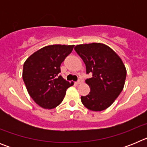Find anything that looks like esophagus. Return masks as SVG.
<instances>
[{"label":"esophagus","instance_id":"esophagus-1","mask_svg":"<svg viewBox=\"0 0 147 147\" xmlns=\"http://www.w3.org/2000/svg\"><path fill=\"white\" fill-rule=\"evenodd\" d=\"M81 83H82V80H80L79 81L76 82H75V84H76V85H80V84H81Z\"/></svg>","mask_w":147,"mask_h":147}]
</instances>
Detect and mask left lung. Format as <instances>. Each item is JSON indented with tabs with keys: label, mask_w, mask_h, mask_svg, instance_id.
Listing matches in <instances>:
<instances>
[{
	"label": "left lung",
	"mask_w": 147,
	"mask_h": 147,
	"mask_svg": "<svg viewBox=\"0 0 147 147\" xmlns=\"http://www.w3.org/2000/svg\"><path fill=\"white\" fill-rule=\"evenodd\" d=\"M74 50L85 62L87 74H92V77L85 80L90 90L81 96L83 105L92 111L107 109L124 88L125 65L119 56L103 43L77 45Z\"/></svg>",
	"instance_id": "1"
}]
</instances>
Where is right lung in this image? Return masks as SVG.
Wrapping results in <instances>:
<instances>
[{"label": "right lung", "instance_id": "right-lung-1", "mask_svg": "<svg viewBox=\"0 0 147 147\" xmlns=\"http://www.w3.org/2000/svg\"><path fill=\"white\" fill-rule=\"evenodd\" d=\"M74 45H51L32 54L23 64V80L35 103L44 109H53L62 102L66 90L74 82L59 74L60 65Z\"/></svg>", "mask_w": 147, "mask_h": 147}]
</instances>
